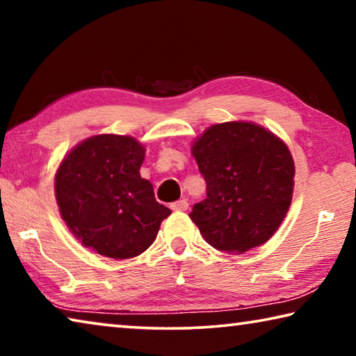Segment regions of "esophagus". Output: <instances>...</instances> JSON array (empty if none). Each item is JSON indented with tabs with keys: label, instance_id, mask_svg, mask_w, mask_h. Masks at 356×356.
<instances>
[{
	"label": "esophagus",
	"instance_id": "obj_1",
	"mask_svg": "<svg viewBox=\"0 0 356 356\" xmlns=\"http://www.w3.org/2000/svg\"><path fill=\"white\" fill-rule=\"evenodd\" d=\"M171 209L172 210H180V212H185V210L188 209V202H186V200H179V201L171 204Z\"/></svg>",
	"mask_w": 356,
	"mask_h": 356
}]
</instances>
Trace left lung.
<instances>
[{
  "mask_svg": "<svg viewBox=\"0 0 356 356\" xmlns=\"http://www.w3.org/2000/svg\"><path fill=\"white\" fill-rule=\"evenodd\" d=\"M207 185L191 221L218 251L264 245L278 231L292 202L295 165L286 143L245 120L215 124L191 146Z\"/></svg>",
  "mask_w": 356,
  "mask_h": 356,
  "instance_id": "1",
  "label": "left lung"
}]
</instances>
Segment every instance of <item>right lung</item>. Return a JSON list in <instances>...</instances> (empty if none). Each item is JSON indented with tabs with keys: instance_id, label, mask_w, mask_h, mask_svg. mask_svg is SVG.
<instances>
[{
	"instance_id": "obj_1",
	"label": "right lung",
	"mask_w": 356,
	"mask_h": 356,
	"mask_svg": "<svg viewBox=\"0 0 356 356\" xmlns=\"http://www.w3.org/2000/svg\"><path fill=\"white\" fill-rule=\"evenodd\" d=\"M146 147L134 136L95 135L64 156L55 176L59 213L97 254L130 259L146 251L171 210L155 201L140 168Z\"/></svg>"
}]
</instances>
